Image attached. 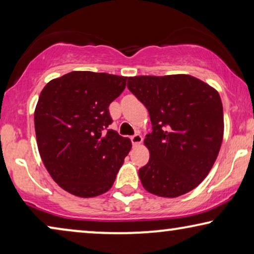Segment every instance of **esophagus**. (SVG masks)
<instances>
[{
    "label": "esophagus",
    "instance_id": "34e87169",
    "mask_svg": "<svg viewBox=\"0 0 254 254\" xmlns=\"http://www.w3.org/2000/svg\"><path fill=\"white\" fill-rule=\"evenodd\" d=\"M142 141H143V138L140 134H135L134 136H131V142H133L134 145H138L142 143Z\"/></svg>",
    "mask_w": 254,
    "mask_h": 254
}]
</instances>
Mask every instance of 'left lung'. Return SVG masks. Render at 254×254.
Segmentation results:
<instances>
[{
    "label": "left lung",
    "instance_id": "left-lung-1",
    "mask_svg": "<svg viewBox=\"0 0 254 254\" xmlns=\"http://www.w3.org/2000/svg\"><path fill=\"white\" fill-rule=\"evenodd\" d=\"M129 91L147 107L152 131L144 138L150 158L138 170L149 193L177 197L208 176L223 140L218 92L190 75L128 77Z\"/></svg>",
    "mask_w": 254,
    "mask_h": 254
}]
</instances>
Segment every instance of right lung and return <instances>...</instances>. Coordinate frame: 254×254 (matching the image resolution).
<instances>
[{
  "label": "right lung",
  "mask_w": 254,
  "mask_h": 254,
  "mask_svg": "<svg viewBox=\"0 0 254 254\" xmlns=\"http://www.w3.org/2000/svg\"><path fill=\"white\" fill-rule=\"evenodd\" d=\"M127 77L71 71L45 85L34 111L37 144L45 168L61 189L92 197L112 187L131 142L116 130L109 106Z\"/></svg>",
  "instance_id": "1"
}]
</instances>
